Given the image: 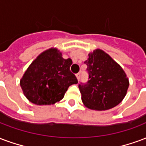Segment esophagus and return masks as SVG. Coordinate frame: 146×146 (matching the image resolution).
<instances>
[{"label":"esophagus","instance_id":"34e87169","mask_svg":"<svg viewBox=\"0 0 146 146\" xmlns=\"http://www.w3.org/2000/svg\"><path fill=\"white\" fill-rule=\"evenodd\" d=\"M76 78H77V80H80V73H76Z\"/></svg>","mask_w":146,"mask_h":146}]
</instances>
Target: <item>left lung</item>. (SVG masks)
Returning a JSON list of instances; mask_svg holds the SVG:
<instances>
[{
	"label": "left lung",
	"mask_w": 146,
	"mask_h": 146,
	"mask_svg": "<svg viewBox=\"0 0 146 146\" xmlns=\"http://www.w3.org/2000/svg\"><path fill=\"white\" fill-rule=\"evenodd\" d=\"M88 80L79 84L84 105L90 109L105 111L113 108L125 98L128 80L122 68L100 49L88 55Z\"/></svg>",
	"instance_id": "left-lung-1"
}]
</instances>
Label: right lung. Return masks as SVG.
<instances>
[{
    "instance_id": "1",
    "label": "right lung",
    "mask_w": 146,
    "mask_h": 146,
    "mask_svg": "<svg viewBox=\"0 0 146 146\" xmlns=\"http://www.w3.org/2000/svg\"><path fill=\"white\" fill-rule=\"evenodd\" d=\"M72 63V59H63L56 48L40 54L21 80L24 94L37 105L54 104L62 100L68 87L78 83L70 70Z\"/></svg>"
}]
</instances>
